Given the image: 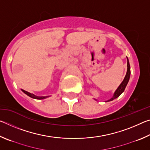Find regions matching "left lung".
Segmentation results:
<instances>
[{"label":"left lung","mask_w":150,"mask_h":150,"mask_svg":"<svg viewBox=\"0 0 150 150\" xmlns=\"http://www.w3.org/2000/svg\"><path fill=\"white\" fill-rule=\"evenodd\" d=\"M130 63H129L128 57H127V72H126V75L125 76V77H124L123 81L122 82L121 84L119 85V87H118L117 89L116 90L115 93H114V95L110 99L105 101V102H108V101L113 100L114 99H115V98H118V96L124 92V90H125V88L126 87L127 84H128L129 79H130Z\"/></svg>","instance_id":"8db88e82"}]
</instances>
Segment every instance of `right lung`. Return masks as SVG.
I'll return each mask as SVG.
<instances>
[{
  "label": "right lung",
  "mask_w": 150,
  "mask_h": 150,
  "mask_svg": "<svg viewBox=\"0 0 150 150\" xmlns=\"http://www.w3.org/2000/svg\"><path fill=\"white\" fill-rule=\"evenodd\" d=\"M22 91V92H24L26 95H27L28 96H29L30 97H31L32 98H35V99H44V98H46L47 97H49V96H35L34 94H32L30 93H28V91H24L23 89H21Z\"/></svg>",
  "instance_id": "right-lung-1"
}]
</instances>
